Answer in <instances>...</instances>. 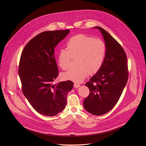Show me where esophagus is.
<instances>
[{
  "instance_id": "obj_1",
  "label": "esophagus",
  "mask_w": 146,
  "mask_h": 146,
  "mask_svg": "<svg viewBox=\"0 0 146 146\" xmlns=\"http://www.w3.org/2000/svg\"><path fill=\"white\" fill-rule=\"evenodd\" d=\"M80 86V85L78 83H74V87L75 88H78V87H79Z\"/></svg>"
}]
</instances>
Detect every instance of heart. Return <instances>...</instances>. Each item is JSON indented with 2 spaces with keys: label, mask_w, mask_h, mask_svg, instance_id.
I'll list each match as a JSON object with an SVG mask.
<instances>
[{
  "label": "heart",
  "mask_w": 146,
  "mask_h": 146,
  "mask_svg": "<svg viewBox=\"0 0 146 146\" xmlns=\"http://www.w3.org/2000/svg\"><path fill=\"white\" fill-rule=\"evenodd\" d=\"M66 45L67 49L58 52V64L63 70H67L72 59H76V67L64 73L63 79L82 82L89 74H96L101 68L106 53V46L102 40L80 34L71 37Z\"/></svg>",
  "instance_id": "b5f03b06"
}]
</instances>
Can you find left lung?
<instances>
[{"label": "left lung", "instance_id": "1", "mask_svg": "<svg viewBox=\"0 0 146 146\" xmlns=\"http://www.w3.org/2000/svg\"><path fill=\"white\" fill-rule=\"evenodd\" d=\"M96 28L103 35L106 53L101 68L85 84L90 93L83 104L88 112L100 116L117 103L127 83L129 71L127 57L122 46L104 29Z\"/></svg>", "mask_w": 146, "mask_h": 146}]
</instances>
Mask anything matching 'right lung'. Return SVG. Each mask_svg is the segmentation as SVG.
<instances>
[{"instance_id":"add662e5","label":"right lung","mask_w":146,"mask_h":146,"mask_svg":"<svg viewBox=\"0 0 146 146\" xmlns=\"http://www.w3.org/2000/svg\"><path fill=\"white\" fill-rule=\"evenodd\" d=\"M69 30L44 31L27 42L21 53L19 74L22 90L39 113L53 116L62 112L67 94L74 85L70 80L54 84L58 76L54 48Z\"/></svg>"}]
</instances>
